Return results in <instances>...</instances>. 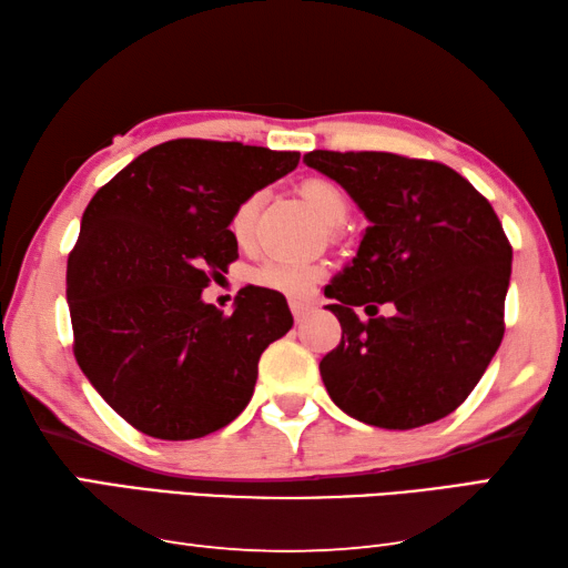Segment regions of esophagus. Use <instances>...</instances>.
Masks as SVG:
<instances>
[{"instance_id":"34e87169","label":"esophagus","mask_w":568,"mask_h":568,"mask_svg":"<svg viewBox=\"0 0 568 568\" xmlns=\"http://www.w3.org/2000/svg\"><path fill=\"white\" fill-rule=\"evenodd\" d=\"M291 311H293L295 323L301 325V323H305V317L313 313V305L311 303H291Z\"/></svg>"}]
</instances>
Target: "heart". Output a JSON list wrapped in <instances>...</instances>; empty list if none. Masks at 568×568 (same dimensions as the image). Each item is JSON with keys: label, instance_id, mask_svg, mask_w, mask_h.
Masks as SVG:
<instances>
[{"label": "heart", "instance_id": "heart-1", "mask_svg": "<svg viewBox=\"0 0 568 568\" xmlns=\"http://www.w3.org/2000/svg\"><path fill=\"white\" fill-rule=\"evenodd\" d=\"M301 195L303 201L311 205V209L320 215V221L327 225H339L349 213V201L347 193L339 189L335 181L327 179H305L301 183ZM257 203L261 199L257 195H248L239 205H235L229 221V231L235 239V243H248L253 235L255 215H257ZM325 267L317 263H291V261H267L257 265L253 271L255 285L265 287V291L281 293L285 297H295V301H303L313 293V287L323 281Z\"/></svg>", "mask_w": 568, "mask_h": 568}]
</instances>
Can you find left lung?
<instances>
[{
	"instance_id": "8db88e82",
	"label": "left lung",
	"mask_w": 568,
	"mask_h": 568,
	"mask_svg": "<svg viewBox=\"0 0 568 568\" xmlns=\"http://www.w3.org/2000/svg\"><path fill=\"white\" fill-rule=\"evenodd\" d=\"M303 161L343 185L369 221L353 263L325 287L343 327L320 363L327 395L383 429L447 417L504 337L511 245L497 213L437 161L385 151H311ZM385 302L396 305L392 318L376 315Z\"/></svg>"
}]
</instances>
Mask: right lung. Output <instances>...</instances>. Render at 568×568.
<instances>
[{"label": "right lung", "mask_w": 568, "mask_h": 568, "mask_svg": "<svg viewBox=\"0 0 568 568\" xmlns=\"http://www.w3.org/2000/svg\"><path fill=\"white\" fill-rule=\"evenodd\" d=\"M301 153L176 139L141 153L89 201L67 265L81 373L131 427L199 439L241 415L263 349L293 327L281 293L248 285L233 315L203 303L239 243L235 205Z\"/></svg>", "instance_id": "add662e5"}]
</instances>
